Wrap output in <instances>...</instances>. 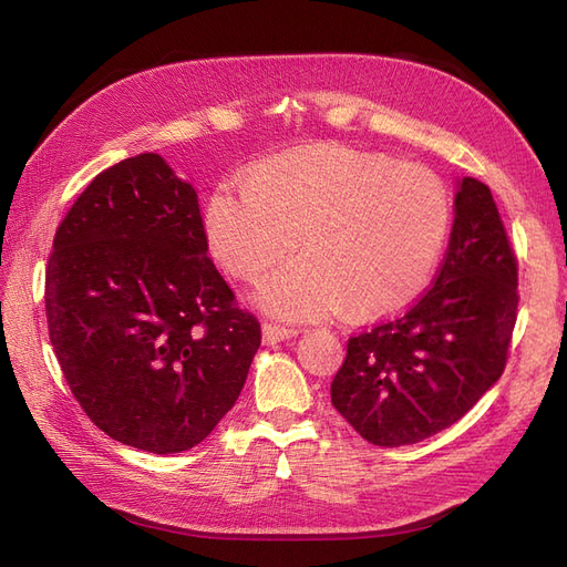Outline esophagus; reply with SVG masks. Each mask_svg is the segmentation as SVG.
Instances as JSON below:
<instances>
[{"instance_id": "obj_1", "label": "esophagus", "mask_w": 567, "mask_h": 567, "mask_svg": "<svg viewBox=\"0 0 567 567\" xmlns=\"http://www.w3.org/2000/svg\"><path fill=\"white\" fill-rule=\"evenodd\" d=\"M296 336H298V329H286V326H279V323H265L262 326V342H265V346H277V342L296 338Z\"/></svg>"}]
</instances>
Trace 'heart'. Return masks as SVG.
I'll use <instances>...</instances> for the list:
<instances>
[{
	"mask_svg": "<svg viewBox=\"0 0 567 567\" xmlns=\"http://www.w3.org/2000/svg\"><path fill=\"white\" fill-rule=\"evenodd\" d=\"M217 262L255 279L307 250L257 290L267 312L323 319L392 315L421 296L447 244L452 200L421 165L346 146L288 151L221 179L205 203Z\"/></svg>",
	"mask_w": 567,
	"mask_h": 567,
	"instance_id": "1",
	"label": "heart"
}]
</instances>
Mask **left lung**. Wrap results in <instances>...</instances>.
Segmentation results:
<instances>
[{"mask_svg": "<svg viewBox=\"0 0 567 567\" xmlns=\"http://www.w3.org/2000/svg\"><path fill=\"white\" fill-rule=\"evenodd\" d=\"M518 310V265L489 186L456 182L447 255L421 300L348 340L331 402L379 447L431 437L499 381Z\"/></svg>", "mask_w": 567, "mask_h": 567, "instance_id": "obj_1", "label": "left lung"}]
</instances>
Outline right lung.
I'll return each mask as SVG.
<instances>
[{
	"label": "right lung",
	"instance_id": "1",
	"mask_svg": "<svg viewBox=\"0 0 567 567\" xmlns=\"http://www.w3.org/2000/svg\"><path fill=\"white\" fill-rule=\"evenodd\" d=\"M47 321L75 400L151 454L196 447L234 406L260 323L208 257L198 196L158 153L96 175L54 236Z\"/></svg>",
	"mask_w": 567,
	"mask_h": 567
}]
</instances>
